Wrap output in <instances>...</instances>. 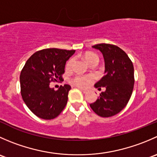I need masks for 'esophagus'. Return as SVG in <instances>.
<instances>
[{
  "mask_svg": "<svg viewBox=\"0 0 157 157\" xmlns=\"http://www.w3.org/2000/svg\"><path fill=\"white\" fill-rule=\"evenodd\" d=\"M79 89H80V90H81V91L82 92H83V93H86V92H87V90H84V89H83V88H80V87H78Z\"/></svg>",
  "mask_w": 157,
  "mask_h": 157,
  "instance_id": "esophagus-1",
  "label": "esophagus"
}]
</instances>
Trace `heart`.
Returning a JSON list of instances; mask_svg holds the SVG:
<instances>
[{"label":"heart","mask_w":157,"mask_h":157,"mask_svg":"<svg viewBox=\"0 0 157 157\" xmlns=\"http://www.w3.org/2000/svg\"><path fill=\"white\" fill-rule=\"evenodd\" d=\"M86 59L88 61L89 64L91 65L93 63H99V57L95 54H88L86 55ZM76 63V58H71L67 61V64H66L65 69L66 71H70L74 68V65ZM93 78L90 76H80L77 75L75 76L74 77L71 79V82L74 84L75 86H79V87H87L89 85L93 82Z\"/></svg>","instance_id":"obj_1"}]
</instances>
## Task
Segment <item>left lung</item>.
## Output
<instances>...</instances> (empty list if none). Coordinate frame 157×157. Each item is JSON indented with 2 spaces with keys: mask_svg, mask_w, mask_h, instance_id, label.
Returning a JSON list of instances; mask_svg holds the SVG:
<instances>
[{
  "mask_svg": "<svg viewBox=\"0 0 157 157\" xmlns=\"http://www.w3.org/2000/svg\"><path fill=\"white\" fill-rule=\"evenodd\" d=\"M93 48L102 52L105 60V75L95 84L105 87L97 100L90 104L93 112L101 117H111L119 113L127 105L134 84V66L127 54L119 47L101 43Z\"/></svg>",
  "mask_w": 157,
  "mask_h": 157,
  "instance_id": "1",
  "label": "left lung"
}]
</instances>
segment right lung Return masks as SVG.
Here are the masks:
<instances>
[{
	"instance_id": "right-lung-1",
	"label": "right lung",
	"mask_w": 157,
	"mask_h": 157,
	"mask_svg": "<svg viewBox=\"0 0 157 157\" xmlns=\"http://www.w3.org/2000/svg\"><path fill=\"white\" fill-rule=\"evenodd\" d=\"M75 50L46 48L38 51L26 61L20 76L23 101L33 114L45 120L61 114L68 99L70 85L50 88L51 82L61 81L66 61Z\"/></svg>"
}]
</instances>
